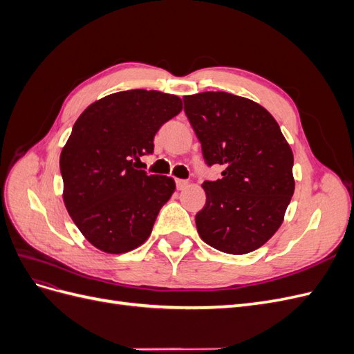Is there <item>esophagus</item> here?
I'll return each instance as SVG.
<instances>
[{
  "mask_svg": "<svg viewBox=\"0 0 354 354\" xmlns=\"http://www.w3.org/2000/svg\"><path fill=\"white\" fill-rule=\"evenodd\" d=\"M176 185L178 190H185L189 187V181L187 180H176Z\"/></svg>",
  "mask_w": 354,
  "mask_h": 354,
  "instance_id": "34e87169",
  "label": "esophagus"
}]
</instances>
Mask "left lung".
<instances>
[{"label":"left lung","mask_w":354,"mask_h":354,"mask_svg":"<svg viewBox=\"0 0 354 354\" xmlns=\"http://www.w3.org/2000/svg\"><path fill=\"white\" fill-rule=\"evenodd\" d=\"M183 102L205 162L224 167L221 178L202 185L199 236L221 252L255 251L281 227L294 195L291 147L269 111L250 99L205 91Z\"/></svg>","instance_id":"8db88e82"}]
</instances>
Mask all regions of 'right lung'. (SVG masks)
I'll list each match as a JSON object with an SVG mask.
<instances>
[{"label": "right lung", "mask_w": 354, "mask_h": 354, "mask_svg": "<svg viewBox=\"0 0 354 354\" xmlns=\"http://www.w3.org/2000/svg\"><path fill=\"white\" fill-rule=\"evenodd\" d=\"M183 109L174 94L128 90L91 103L60 153L63 202L95 248L124 254L146 242L174 180L136 169L153 152V137Z\"/></svg>", "instance_id": "add662e5"}]
</instances>
